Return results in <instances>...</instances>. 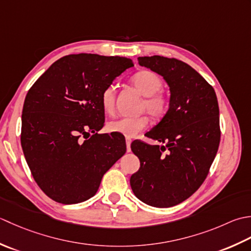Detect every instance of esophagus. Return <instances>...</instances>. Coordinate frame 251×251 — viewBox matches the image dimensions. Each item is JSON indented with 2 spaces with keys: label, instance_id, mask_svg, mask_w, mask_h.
I'll use <instances>...</instances> for the list:
<instances>
[{
  "label": "esophagus",
  "instance_id": "34e87169",
  "mask_svg": "<svg viewBox=\"0 0 251 251\" xmlns=\"http://www.w3.org/2000/svg\"><path fill=\"white\" fill-rule=\"evenodd\" d=\"M131 143H132V140L130 139V137H126V151L127 152L131 151Z\"/></svg>",
  "mask_w": 251,
  "mask_h": 251
}]
</instances>
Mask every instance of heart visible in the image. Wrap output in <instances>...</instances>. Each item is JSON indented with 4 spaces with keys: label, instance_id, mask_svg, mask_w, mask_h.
<instances>
[{
    "label": "heart",
    "instance_id": "heart-1",
    "mask_svg": "<svg viewBox=\"0 0 251 251\" xmlns=\"http://www.w3.org/2000/svg\"><path fill=\"white\" fill-rule=\"evenodd\" d=\"M133 86L145 96L142 103V109L146 110L154 119H161L170 109V97L161 90L162 79L154 71L141 70L131 76ZM116 105V89L114 84L107 85L100 93V106L106 114H112ZM147 116L122 117L107 124L109 132L119 133L125 136H134L148 126Z\"/></svg>",
    "mask_w": 251,
    "mask_h": 251
}]
</instances>
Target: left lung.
Masks as SVG:
<instances>
[{"mask_svg": "<svg viewBox=\"0 0 251 251\" xmlns=\"http://www.w3.org/2000/svg\"><path fill=\"white\" fill-rule=\"evenodd\" d=\"M137 60L167 81L171 105L159 124L145 134L166 146L132 143L141 166L130 184L143 202L172 207L201 187L217 155L221 139L217 95L212 85L182 60L158 55Z\"/></svg>", "mask_w": 251, "mask_h": 251, "instance_id": "1", "label": "left lung"}]
</instances>
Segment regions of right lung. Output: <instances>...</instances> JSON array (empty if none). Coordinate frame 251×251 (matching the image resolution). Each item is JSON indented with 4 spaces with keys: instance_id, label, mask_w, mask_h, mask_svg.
I'll list each match as a JSON object with an SVG mask.
<instances>
[{
    "instance_id": "1",
    "label": "right lung",
    "mask_w": 251,
    "mask_h": 251,
    "mask_svg": "<svg viewBox=\"0 0 251 251\" xmlns=\"http://www.w3.org/2000/svg\"><path fill=\"white\" fill-rule=\"evenodd\" d=\"M133 61L120 56L71 54L56 60L25 95L22 147L45 195L59 203L95 195L126 144L99 134L105 111L100 93Z\"/></svg>"
}]
</instances>
